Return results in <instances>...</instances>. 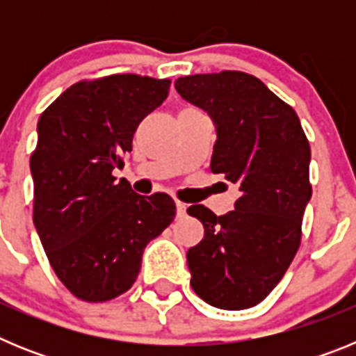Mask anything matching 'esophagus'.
Returning <instances> with one entry per match:
<instances>
[{
	"mask_svg": "<svg viewBox=\"0 0 356 356\" xmlns=\"http://www.w3.org/2000/svg\"><path fill=\"white\" fill-rule=\"evenodd\" d=\"M176 216L178 217L187 216V205H185V203H181V201H176Z\"/></svg>",
	"mask_w": 356,
	"mask_h": 356,
	"instance_id": "obj_1",
	"label": "esophagus"
}]
</instances>
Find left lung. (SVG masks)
<instances>
[{
  "instance_id": "8db88e82",
  "label": "left lung",
  "mask_w": 356,
  "mask_h": 356,
  "mask_svg": "<svg viewBox=\"0 0 356 356\" xmlns=\"http://www.w3.org/2000/svg\"><path fill=\"white\" fill-rule=\"evenodd\" d=\"M175 87L213 119L210 169L241 191L225 216L203 205L187 209L205 228V238L187 253L191 285L212 307L251 308L280 284L300 250L312 197L310 144L294 108L253 74H193Z\"/></svg>"
}]
</instances>
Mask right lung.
Listing matches in <instances>:
<instances>
[{"label":"right lung","mask_w":356,"mask_h":356,"mask_svg":"<svg viewBox=\"0 0 356 356\" xmlns=\"http://www.w3.org/2000/svg\"><path fill=\"white\" fill-rule=\"evenodd\" d=\"M169 87L168 78L140 74L81 80L40 115L30 159L33 225L53 271L78 300L103 303L124 294L147 242L175 219L171 196H139L112 175Z\"/></svg>","instance_id":"add662e5"}]
</instances>
